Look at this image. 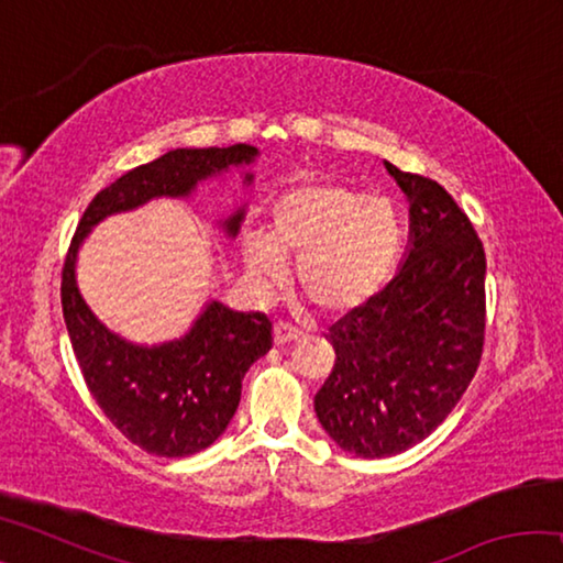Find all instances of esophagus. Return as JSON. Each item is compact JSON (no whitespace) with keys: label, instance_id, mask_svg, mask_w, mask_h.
Listing matches in <instances>:
<instances>
[{"label":"esophagus","instance_id":"34e87169","mask_svg":"<svg viewBox=\"0 0 563 563\" xmlns=\"http://www.w3.org/2000/svg\"><path fill=\"white\" fill-rule=\"evenodd\" d=\"M300 335H302V332L298 328L285 325V322H275V328H273V342H275V345H288V342H295Z\"/></svg>","mask_w":563,"mask_h":563}]
</instances>
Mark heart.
<instances>
[{"label":"heart","mask_w":563,"mask_h":563,"mask_svg":"<svg viewBox=\"0 0 563 563\" xmlns=\"http://www.w3.org/2000/svg\"><path fill=\"white\" fill-rule=\"evenodd\" d=\"M402 235V216L389 198L338 180H305L271 203L268 235L243 233L241 255L258 295L283 283L285 261H298L302 292L338 316L379 292L395 271Z\"/></svg>","instance_id":"1"}]
</instances>
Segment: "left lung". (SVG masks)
I'll use <instances>...</instances> for the list:
<instances>
[{
	"mask_svg": "<svg viewBox=\"0 0 563 563\" xmlns=\"http://www.w3.org/2000/svg\"><path fill=\"white\" fill-rule=\"evenodd\" d=\"M409 201V241L395 278L330 330L335 350L316 395L322 430L342 452L383 460L440 427L479 367L482 241L432 178L385 161Z\"/></svg>",
	"mask_w": 563,
	"mask_h": 563,
	"instance_id": "8db88e82",
	"label": "left lung"
}]
</instances>
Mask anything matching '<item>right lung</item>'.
I'll list each match as a JSON object with an SVG mask.
<instances>
[{"instance_id": "1", "label": "right lung", "mask_w": 563, "mask_h": 563, "mask_svg": "<svg viewBox=\"0 0 563 563\" xmlns=\"http://www.w3.org/2000/svg\"><path fill=\"white\" fill-rule=\"evenodd\" d=\"M261 151L176 148L113 180L89 203L76 228L62 273V308L76 362L89 393L111 424L156 456H190L225 432L241 402L243 377L271 350V320L261 312L231 310L208 298L184 335L154 345L131 342L93 316L76 283V261L93 228L109 216L131 213L156 198L188 201L206 180L238 174L253 186L251 166ZM245 206H233L216 225L235 238Z\"/></svg>"}]
</instances>
